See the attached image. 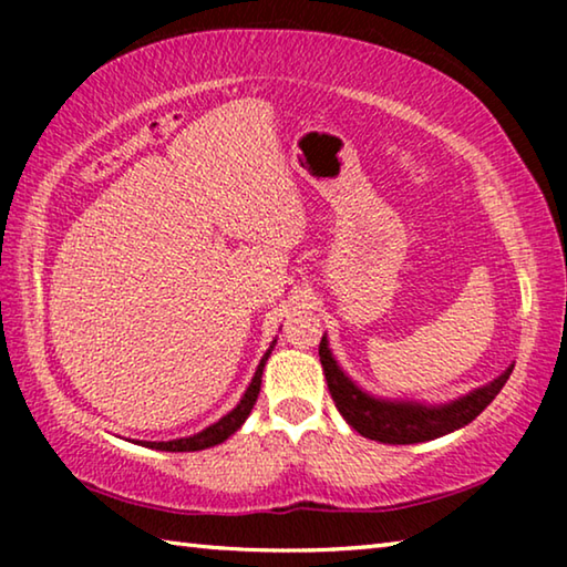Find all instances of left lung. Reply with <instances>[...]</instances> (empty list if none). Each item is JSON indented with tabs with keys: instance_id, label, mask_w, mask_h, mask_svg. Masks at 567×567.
Returning a JSON list of instances; mask_svg holds the SVG:
<instances>
[{
	"instance_id": "8db88e82",
	"label": "left lung",
	"mask_w": 567,
	"mask_h": 567,
	"mask_svg": "<svg viewBox=\"0 0 567 567\" xmlns=\"http://www.w3.org/2000/svg\"><path fill=\"white\" fill-rule=\"evenodd\" d=\"M320 362L324 370V380H328L330 395L334 400V408H338L340 415L348 420V425L358 430L362 437L390 445L427 443V440L443 437L447 433H453V430L465 427L467 422H473L480 412L491 405L513 372L511 364L501 378L467 392L465 398L445 402V405H422V402L372 398L364 390H360L348 375H344L338 360L332 358L324 334L320 342Z\"/></svg>"
}]
</instances>
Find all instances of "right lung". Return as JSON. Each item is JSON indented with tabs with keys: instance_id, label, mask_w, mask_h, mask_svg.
Wrapping results in <instances>:
<instances>
[{
	"instance_id": "add662e5",
	"label": "right lung",
	"mask_w": 567,
	"mask_h": 567,
	"mask_svg": "<svg viewBox=\"0 0 567 567\" xmlns=\"http://www.w3.org/2000/svg\"><path fill=\"white\" fill-rule=\"evenodd\" d=\"M275 342H277V340H272L270 350L265 352V358L260 360V364H257L255 378H252V382H249V388L245 390L243 400L237 402V408L229 410L225 417H219V420L215 422V425L205 427L203 433H197V435H192V437L167 440V443H142V445H147V447H152V450H165V453H195V450H205V447H213V445L225 443V440H227L229 435L237 433V430L243 427V422L247 420V415H249V412H252V408H255L257 395H260V385H262L265 362H267V358H270Z\"/></svg>"
}]
</instances>
